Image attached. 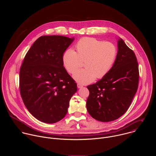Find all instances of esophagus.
Wrapping results in <instances>:
<instances>
[{"label":"esophagus","mask_w":156,"mask_h":156,"mask_svg":"<svg viewBox=\"0 0 156 156\" xmlns=\"http://www.w3.org/2000/svg\"><path fill=\"white\" fill-rule=\"evenodd\" d=\"M83 86L82 85V84H80V83H78L77 84V87H78V88H81V87H82Z\"/></svg>","instance_id":"1"}]
</instances>
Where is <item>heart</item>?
<instances>
[{
    "label": "heart",
    "mask_w": 156,
    "mask_h": 156,
    "mask_svg": "<svg viewBox=\"0 0 156 156\" xmlns=\"http://www.w3.org/2000/svg\"><path fill=\"white\" fill-rule=\"evenodd\" d=\"M76 52L72 48L65 51L62 63L69 73H73L84 61V69L73 74L74 80L81 84H89L96 78H101L112 69L117 55V49L111 42L92 37L81 39L76 44Z\"/></svg>",
    "instance_id": "obj_1"
}]
</instances>
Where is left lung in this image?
Listing matches in <instances>:
<instances>
[{"mask_svg":"<svg viewBox=\"0 0 156 156\" xmlns=\"http://www.w3.org/2000/svg\"><path fill=\"white\" fill-rule=\"evenodd\" d=\"M116 60L109 72L96 83L87 86L88 113L103 122L114 121L128 109L138 86L139 69L136 55L119 38Z\"/></svg>","mask_w":156,"mask_h":156,"instance_id":"1","label":"left lung"}]
</instances>
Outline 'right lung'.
Returning a JSON list of instances; mask_svg holds the SVG:
<instances>
[{
	"instance_id": "right-lung-1",
	"label": "right lung",
	"mask_w": 156,
	"mask_h": 156,
	"mask_svg": "<svg viewBox=\"0 0 156 156\" xmlns=\"http://www.w3.org/2000/svg\"><path fill=\"white\" fill-rule=\"evenodd\" d=\"M74 37L42 36L30 48L20 70L23 101L38 120L54 123L68 112L69 102L77 91L74 80L64 68L62 55Z\"/></svg>"
}]
</instances>
